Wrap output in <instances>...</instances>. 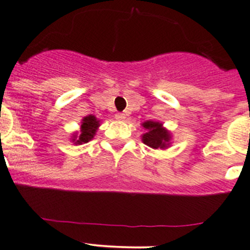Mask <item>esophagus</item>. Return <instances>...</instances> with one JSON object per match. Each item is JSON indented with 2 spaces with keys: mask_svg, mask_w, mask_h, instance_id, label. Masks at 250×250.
Masks as SVG:
<instances>
[{
  "mask_svg": "<svg viewBox=\"0 0 250 250\" xmlns=\"http://www.w3.org/2000/svg\"><path fill=\"white\" fill-rule=\"evenodd\" d=\"M115 118L117 121H123L125 118V113H121V112H118V113H116L115 115Z\"/></svg>",
  "mask_w": 250,
  "mask_h": 250,
  "instance_id": "1",
  "label": "esophagus"
}]
</instances>
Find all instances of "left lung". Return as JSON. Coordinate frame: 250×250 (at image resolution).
Here are the masks:
<instances>
[{
  "instance_id": "1",
  "label": "left lung",
  "mask_w": 250,
  "mask_h": 250,
  "mask_svg": "<svg viewBox=\"0 0 250 250\" xmlns=\"http://www.w3.org/2000/svg\"><path fill=\"white\" fill-rule=\"evenodd\" d=\"M145 133L142 135V140L145 145L152 149H166L171 142V134L162 123L155 121H146L143 123Z\"/></svg>"
}]
</instances>
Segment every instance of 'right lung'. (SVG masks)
<instances>
[{"label":"right lung","instance_id":"1","mask_svg":"<svg viewBox=\"0 0 250 250\" xmlns=\"http://www.w3.org/2000/svg\"><path fill=\"white\" fill-rule=\"evenodd\" d=\"M99 125H100V121L93 115H89L86 117H84L82 120V125H81V134L77 135L73 134L72 138V142L76 145L85 144V143L90 142L91 139L95 135L96 130H98Z\"/></svg>","mask_w":250,"mask_h":250}]
</instances>
